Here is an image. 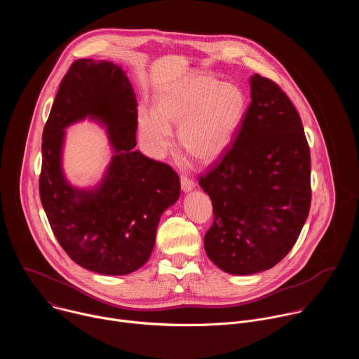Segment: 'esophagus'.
Masks as SVG:
<instances>
[{
    "mask_svg": "<svg viewBox=\"0 0 359 359\" xmlns=\"http://www.w3.org/2000/svg\"><path fill=\"white\" fill-rule=\"evenodd\" d=\"M180 186H182V190L186 193V191H190L194 189V182L193 179L187 177V176H182L180 177Z\"/></svg>",
    "mask_w": 359,
    "mask_h": 359,
    "instance_id": "obj_1",
    "label": "esophagus"
}]
</instances>
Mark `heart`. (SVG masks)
<instances>
[{"mask_svg": "<svg viewBox=\"0 0 359 359\" xmlns=\"http://www.w3.org/2000/svg\"><path fill=\"white\" fill-rule=\"evenodd\" d=\"M247 111L244 90L206 75H189L158 95L155 111L139 109V132L151 156L162 158L172 146V126H179L182 149L201 163L217 161L238 132Z\"/></svg>", "mask_w": 359, "mask_h": 359, "instance_id": "1", "label": "heart"}]
</instances>
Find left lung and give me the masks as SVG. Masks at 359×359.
<instances>
[{
  "mask_svg": "<svg viewBox=\"0 0 359 359\" xmlns=\"http://www.w3.org/2000/svg\"><path fill=\"white\" fill-rule=\"evenodd\" d=\"M251 102L234 143L201 175L213 204L204 236L209 259L236 276L280 263L295 244L311 204V156L301 118L273 81L254 74Z\"/></svg>",
  "mask_w": 359,
  "mask_h": 359,
  "instance_id": "obj_1",
  "label": "left lung"
}]
</instances>
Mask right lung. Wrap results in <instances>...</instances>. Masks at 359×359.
I'll return each instance as SVG.
<instances>
[{
  "label": "right lung",
  "instance_id": "obj_1",
  "mask_svg": "<svg viewBox=\"0 0 359 359\" xmlns=\"http://www.w3.org/2000/svg\"><path fill=\"white\" fill-rule=\"evenodd\" d=\"M122 67L78 60L61 81L42 133L39 196L58 243L81 267L125 276L150 257L163 212L180 196L177 173L136 146L137 109ZM86 117L107 128L114 156L93 189L74 188L62 170L65 129Z\"/></svg>",
  "mask_w": 359,
  "mask_h": 359
}]
</instances>
